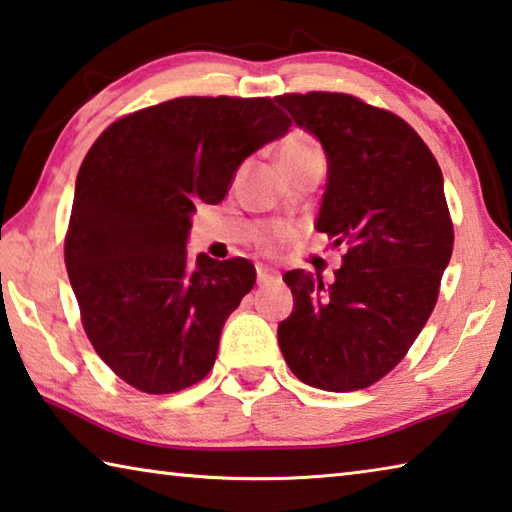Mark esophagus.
Segmentation results:
<instances>
[{"instance_id":"obj_1","label":"esophagus","mask_w":512,"mask_h":512,"mask_svg":"<svg viewBox=\"0 0 512 512\" xmlns=\"http://www.w3.org/2000/svg\"><path fill=\"white\" fill-rule=\"evenodd\" d=\"M277 277H280V275H277V271H273V268L257 266V284H259V287H264V284L277 280Z\"/></svg>"}]
</instances>
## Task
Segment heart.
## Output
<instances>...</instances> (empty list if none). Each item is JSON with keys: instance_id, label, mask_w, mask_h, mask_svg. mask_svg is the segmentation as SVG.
<instances>
[{"instance_id": "1", "label": "heart", "mask_w": 512, "mask_h": 512, "mask_svg": "<svg viewBox=\"0 0 512 512\" xmlns=\"http://www.w3.org/2000/svg\"><path fill=\"white\" fill-rule=\"evenodd\" d=\"M314 151H318V146L307 133L293 131V133L284 137L277 155H280V164H289V162H296L300 158H305V155L314 153ZM284 239H287V230L271 228V230H266L262 237H259V246H262L264 250H273V248L280 246Z\"/></svg>"}]
</instances>
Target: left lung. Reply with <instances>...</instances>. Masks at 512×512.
Returning a JSON list of instances; mask_svg holds the SVG:
<instances>
[{"instance_id":"1","label":"left lung","mask_w":512,"mask_h":512,"mask_svg":"<svg viewBox=\"0 0 512 512\" xmlns=\"http://www.w3.org/2000/svg\"><path fill=\"white\" fill-rule=\"evenodd\" d=\"M275 101L327 155L316 230L345 246L334 284L284 273L291 316L277 343L293 375L348 393L386 377L418 339L454 248L443 173L422 137L391 110L343 92L280 94Z\"/></svg>"}]
</instances>
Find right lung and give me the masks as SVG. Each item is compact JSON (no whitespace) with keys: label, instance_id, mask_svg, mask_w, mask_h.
I'll use <instances>...</instances> for the list:
<instances>
[{"label":"right lung","instance_id":"add662e5","mask_svg":"<svg viewBox=\"0 0 512 512\" xmlns=\"http://www.w3.org/2000/svg\"><path fill=\"white\" fill-rule=\"evenodd\" d=\"M289 126L268 97H178L119 117L90 146L65 266L92 348L128 386L178 393L212 370L255 266L187 255L194 203H221L239 164Z\"/></svg>","mask_w":512,"mask_h":512}]
</instances>
